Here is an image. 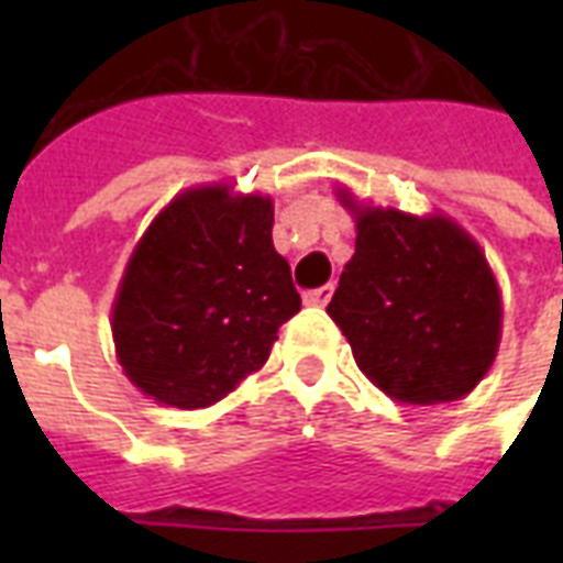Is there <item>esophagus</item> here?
Here are the masks:
<instances>
[{
  "label": "esophagus",
  "instance_id": "obj_1",
  "mask_svg": "<svg viewBox=\"0 0 563 563\" xmlns=\"http://www.w3.org/2000/svg\"><path fill=\"white\" fill-rule=\"evenodd\" d=\"M333 283H327V286H321V289H312V291H307V295H303V303H307V307H327V303H330V298H333Z\"/></svg>",
  "mask_w": 563,
  "mask_h": 563
}]
</instances>
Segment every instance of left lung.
<instances>
[{
  "instance_id": "8db88e82",
  "label": "left lung",
  "mask_w": 563,
  "mask_h": 563,
  "mask_svg": "<svg viewBox=\"0 0 563 563\" xmlns=\"http://www.w3.org/2000/svg\"><path fill=\"white\" fill-rule=\"evenodd\" d=\"M356 221V254L330 300L371 383L406 406L462 400L503 339V298L479 242L450 216L371 207L335 189Z\"/></svg>"
}]
</instances>
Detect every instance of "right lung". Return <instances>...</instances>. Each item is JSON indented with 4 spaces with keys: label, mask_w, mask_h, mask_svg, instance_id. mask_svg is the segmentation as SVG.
Returning a JSON list of instances; mask_svg holds the SVG:
<instances>
[{
    "label": "right lung",
    "mask_w": 563,
    "mask_h": 563,
    "mask_svg": "<svg viewBox=\"0 0 563 563\" xmlns=\"http://www.w3.org/2000/svg\"><path fill=\"white\" fill-rule=\"evenodd\" d=\"M272 224L268 195L228 184L187 189L154 216L110 312L119 365L145 397L203 409L263 368L300 309Z\"/></svg>",
    "instance_id": "right-lung-1"
}]
</instances>
